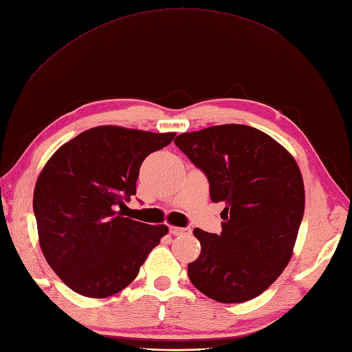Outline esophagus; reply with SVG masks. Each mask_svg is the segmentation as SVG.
I'll return each mask as SVG.
<instances>
[{"label": "esophagus", "instance_id": "1", "mask_svg": "<svg viewBox=\"0 0 352 352\" xmlns=\"http://www.w3.org/2000/svg\"><path fill=\"white\" fill-rule=\"evenodd\" d=\"M190 232L188 228H179V226H170V234L173 235H182V234H186Z\"/></svg>", "mask_w": 352, "mask_h": 352}]
</instances>
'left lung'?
<instances>
[{"label": "left lung", "mask_w": 352, "mask_h": 352, "mask_svg": "<svg viewBox=\"0 0 352 352\" xmlns=\"http://www.w3.org/2000/svg\"><path fill=\"white\" fill-rule=\"evenodd\" d=\"M175 144L205 173L212 202L225 204L220 234L192 231L202 249L188 264L190 281L219 302L256 298L289 264L302 221L296 161L272 136L243 124L181 133Z\"/></svg>", "instance_id": "1"}]
</instances>
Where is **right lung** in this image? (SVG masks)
Here are the masks:
<instances>
[{"label": "right lung", "instance_id": "right-lung-1", "mask_svg": "<svg viewBox=\"0 0 352 352\" xmlns=\"http://www.w3.org/2000/svg\"><path fill=\"white\" fill-rule=\"evenodd\" d=\"M175 135L94 127L63 144L41 171L33 195L39 245L50 267L78 295L123 290L168 232L166 225L124 217L118 208L136 195L142 161Z\"/></svg>", "mask_w": 352, "mask_h": 352}]
</instances>
